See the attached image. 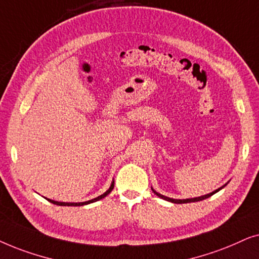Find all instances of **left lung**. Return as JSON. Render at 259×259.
<instances>
[{
  "label": "left lung",
  "instance_id": "left-lung-1",
  "mask_svg": "<svg viewBox=\"0 0 259 259\" xmlns=\"http://www.w3.org/2000/svg\"><path fill=\"white\" fill-rule=\"evenodd\" d=\"M227 184H225L224 186H222V187L220 188H218V189H215V191H213L212 193H208V194H205V195H201V196H196V198H191V199H173V198H168V196H164V195H162V194H160V193L158 192H156L155 191V189L151 187V189H153V192H154V194H156L158 198H161V199H163V200H167V201H170V202H173V204H187V202H195V201H201V200H205V199H207V198H209V196H212L213 194H215L217 192H219L220 189H223L224 187H225Z\"/></svg>",
  "mask_w": 259,
  "mask_h": 259
}]
</instances>
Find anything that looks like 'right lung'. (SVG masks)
<instances>
[{"label":"right lung","mask_w":259,"mask_h":259,"mask_svg":"<svg viewBox=\"0 0 259 259\" xmlns=\"http://www.w3.org/2000/svg\"><path fill=\"white\" fill-rule=\"evenodd\" d=\"M113 186H115V181L112 180V182H111V185H110L109 189H108V191H106L105 193H103L102 195L97 196V198H95V199H92V200H89V201H84V202H61V201H55V200H52V199H47V198H46V199H47L50 202H52V204L58 205V206H84V205L92 204V202H96V201H98V200L105 198L106 195L111 193V191L113 189Z\"/></svg>","instance_id":"right-lung-1"}]
</instances>
